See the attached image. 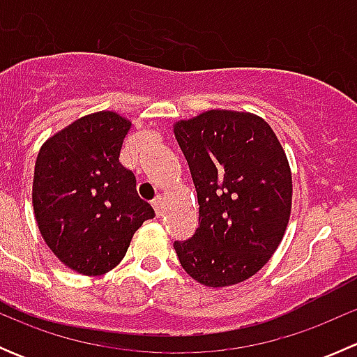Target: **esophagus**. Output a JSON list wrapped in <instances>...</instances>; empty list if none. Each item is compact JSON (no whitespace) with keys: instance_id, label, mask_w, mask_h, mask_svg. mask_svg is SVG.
<instances>
[{"instance_id":"1","label":"esophagus","mask_w":357,"mask_h":357,"mask_svg":"<svg viewBox=\"0 0 357 357\" xmlns=\"http://www.w3.org/2000/svg\"><path fill=\"white\" fill-rule=\"evenodd\" d=\"M152 207H153V211H155L157 215L162 214V197L160 195L155 197V199L152 200Z\"/></svg>"}]
</instances>
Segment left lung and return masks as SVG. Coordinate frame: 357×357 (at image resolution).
<instances>
[{
	"label": "left lung",
	"mask_w": 357,
	"mask_h": 357,
	"mask_svg": "<svg viewBox=\"0 0 357 357\" xmlns=\"http://www.w3.org/2000/svg\"><path fill=\"white\" fill-rule=\"evenodd\" d=\"M199 199V228L174 242L183 269L207 287L250 278L289 225L291 174L264 119L208 110L174 126Z\"/></svg>",
	"instance_id": "left-lung-1"
}]
</instances>
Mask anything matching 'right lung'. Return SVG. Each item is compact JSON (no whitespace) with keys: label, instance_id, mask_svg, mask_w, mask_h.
Instances as JSON below:
<instances>
[{"label":"right lung","instance_id":"obj_1","mask_svg":"<svg viewBox=\"0 0 357 357\" xmlns=\"http://www.w3.org/2000/svg\"><path fill=\"white\" fill-rule=\"evenodd\" d=\"M131 122L115 112L77 119L41 146L32 204L46 245L74 271L105 275L128 252L136 229L155 215L119 162Z\"/></svg>","mask_w":357,"mask_h":357}]
</instances>
